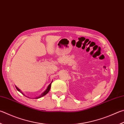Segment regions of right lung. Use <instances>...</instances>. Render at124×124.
Segmentation results:
<instances>
[{
  "instance_id": "obj_1",
  "label": "right lung",
  "mask_w": 124,
  "mask_h": 124,
  "mask_svg": "<svg viewBox=\"0 0 124 124\" xmlns=\"http://www.w3.org/2000/svg\"><path fill=\"white\" fill-rule=\"evenodd\" d=\"M53 82V81H52ZM52 82H51V84H49V85H48V87H47V88H46V91H45L43 93H42L41 94H40V95H39V96H38V97H37V98H34V99H39V98H41V97H42V96H44V95H46V94L48 93V92H49V91H50V88H51V83H52ZM16 89H17V91H19L20 93H21L22 94H23V95H25L24 94L22 93V91H21V90H20L19 88H18L16 86Z\"/></svg>"
}]
</instances>
